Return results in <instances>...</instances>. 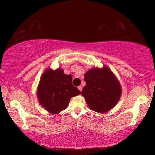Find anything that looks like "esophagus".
I'll use <instances>...</instances> for the list:
<instances>
[{
  "instance_id": "obj_1",
  "label": "esophagus",
  "mask_w": 155,
  "mask_h": 155,
  "mask_svg": "<svg viewBox=\"0 0 155 155\" xmlns=\"http://www.w3.org/2000/svg\"><path fill=\"white\" fill-rule=\"evenodd\" d=\"M82 88H83L82 86H78V89L80 90V91H82Z\"/></svg>"
}]
</instances>
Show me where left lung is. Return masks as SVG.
<instances>
[{
  "mask_svg": "<svg viewBox=\"0 0 155 155\" xmlns=\"http://www.w3.org/2000/svg\"><path fill=\"white\" fill-rule=\"evenodd\" d=\"M84 81L86 85L81 94L92 111L104 114L114 108L121 97V85L106 65L89 70L85 74Z\"/></svg>",
  "mask_w": 155,
  "mask_h": 155,
  "instance_id": "1",
  "label": "left lung"
}]
</instances>
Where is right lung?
Segmentation results:
<instances>
[{
    "instance_id": "add662e5",
    "label": "right lung",
    "mask_w": 155,
    "mask_h": 155,
    "mask_svg": "<svg viewBox=\"0 0 155 155\" xmlns=\"http://www.w3.org/2000/svg\"><path fill=\"white\" fill-rule=\"evenodd\" d=\"M72 75L64 73L61 68L53 70L48 68L40 78L37 95L39 103L51 114H59L66 109L72 97L80 91L72 84Z\"/></svg>"
}]
</instances>
